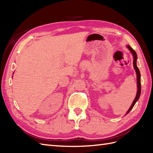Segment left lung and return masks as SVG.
Returning <instances> with one entry per match:
<instances>
[{"mask_svg": "<svg viewBox=\"0 0 153 153\" xmlns=\"http://www.w3.org/2000/svg\"><path fill=\"white\" fill-rule=\"evenodd\" d=\"M127 47L128 48V49L130 51L131 53H132L133 56H134V69L135 70V71H136V74H137V95H136L135 98L134 100V102H133L132 105H131L130 108H129L128 111L127 112L126 114H128L129 112H130V110L133 108V107L134 106L135 104L136 103V102L137 101L139 97H140V95H141V74H140V71H139V68H137V64H136V62H137V53H135V51L133 49V48L130 47L129 46V45H128L127 46Z\"/></svg>", "mask_w": 153, "mask_h": 153, "instance_id": "obj_1", "label": "left lung"}]
</instances>
